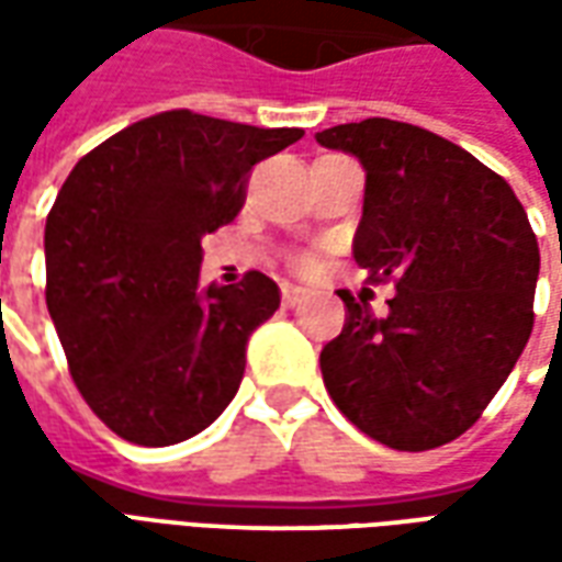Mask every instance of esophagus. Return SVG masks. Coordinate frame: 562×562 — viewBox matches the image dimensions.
Listing matches in <instances>:
<instances>
[{
	"mask_svg": "<svg viewBox=\"0 0 562 562\" xmlns=\"http://www.w3.org/2000/svg\"><path fill=\"white\" fill-rule=\"evenodd\" d=\"M306 297L304 285H294V282H282V304L297 306Z\"/></svg>",
	"mask_w": 562,
	"mask_h": 562,
	"instance_id": "esophagus-1",
	"label": "esophagus"
}]
</instances>
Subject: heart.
<instances>
[{"instance_id":"b5f03b06","label":"heart","mask_w":562,"mask_h":562,"mask_svg":"<svg viewBox=\"0 0 562 562\" xmlns=\"http://www.w3.org/2000/svg\"><path fill=\"white\" fill-rule=\"evenodd\" d=\"M301 268H313V261H310V258H304V261H301Z\"/></svg>"}]
</instances>
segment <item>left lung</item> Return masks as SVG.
Returning <instances> with one entry per match:
<instances>
[{
	"label": "left lung",
	"mask_w": 562,
	"mask_h": 562,
	"mask_svg": "<svg viewBox=\"0 0 562 562\" xmlns=\"http://www.w3.org/2000/svg\"><path fill=\"white\" fill-rule=\"evenodd\" d=\"M367 173L355 261L397 280L385 316L342 292L322 349L330 401L397 451L446 446L479 422L532 330L539 244L512 186L427 128L370 116L318 132Z\"/></svg>",
	"instance_id": "1"
}]
</instances>
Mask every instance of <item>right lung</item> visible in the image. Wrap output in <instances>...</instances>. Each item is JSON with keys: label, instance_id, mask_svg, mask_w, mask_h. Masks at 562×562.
Segmentation results:
<instances>
[{"label": "right lung", "instance_id": "add662e5", "mask_svg": "<svg viewBox=\"0 0 562 562\" xmlns=\"http://www.w3.org/2000/svg\"><path fill=\"white\" fill-rule=\"evenodd\" d=\"M301 138L165 111L68 173L44 225L47 310L75 385L116 436L173 446L234 401L280 285L252 270L201 289V237L240 213L252 165Z\"/></svg>", "mask_w": 562, "mask_h": 562}]
</instances>
